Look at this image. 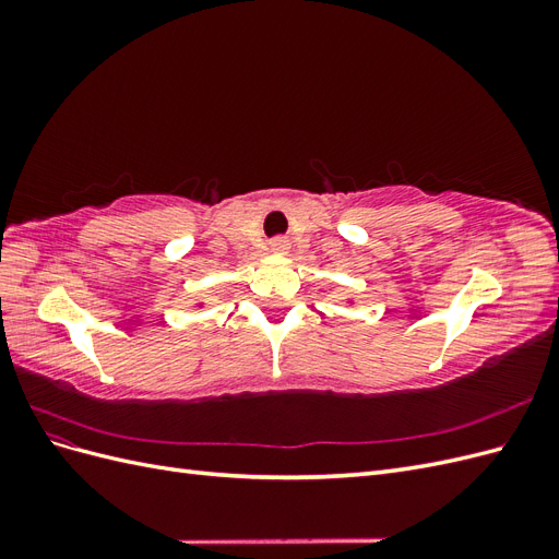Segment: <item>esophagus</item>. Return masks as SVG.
<instances>
[{"label":"esophagus","instance_id":"1","mask_svg":"<svg viewBox=\"0 0 559 559\" xmlns=\"http://www.w3.org/2000/svg\"><path fill=\"white\" fill-rule=\"evenodd\" d=\"M270 247H273V251H286V249H289L286 240H273V245H270Z\"/></svg>","mask_w":559,"mask_h":559}]
</instances>
